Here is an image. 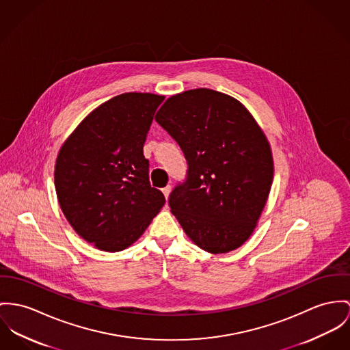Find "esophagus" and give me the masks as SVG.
<instances>
[{"mask_svg":"<svg viewBox=\"0 0 350 350\" xmlns=\"http://www.w3.org/2000/svg\"><path fill=\"white\" fill-rule=\"evenodd\" d=\"M170 191H172V187H170V185H167V187H165V188L162 189V193H163V196H165V198H166V200L169 198Z\"/></svg>","mask_w":350,"mask_h":350,"instance_id":"obj_1","label":"esophagus"}]
</instances>
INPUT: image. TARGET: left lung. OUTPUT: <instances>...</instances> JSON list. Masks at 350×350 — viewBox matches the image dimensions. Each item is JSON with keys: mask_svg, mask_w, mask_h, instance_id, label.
I'll use <instances>...</instances> for the list:
<instances>
[{"mask_svg": "<svg viewBox=\"0 0 350 350\" xmlns=\"http://www.w3.org/2000/svg\"><path fill=\"white\" fill-rule=\"evenodd\" d=\"M156 121L183 149L188 176L169 206L189 239L219 254L257 226L273 183L269 141L239 100L200 88L169 97Z\"/></svg>", "mask_w": 350, "mask_h": 350, "instance_id": "8db88e82", "label": "left lung"}]
</instances>
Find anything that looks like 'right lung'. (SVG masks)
Segmentation results:
<instances>
[{"mask_svg":"<svg viewBox=\"0 0 350 350\" xmlns=\"http://www.w3.org/2000/svg\"><path fill=\"white\" fill-rule=\"evenodd\" d=\"M163 98L135 92L110 98L81 121L58 152L54 187L61 211L100 250L131 246L165 204L150 187L142 150Z\"/></svg>","mask_w":350,"mask_h":350,"instance_id":"right-lung-1","label":"right lung"}]
</instances>
